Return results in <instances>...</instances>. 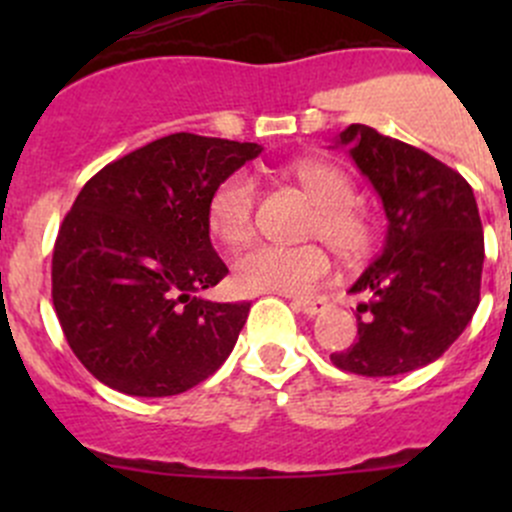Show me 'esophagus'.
Listing matches in <instances>:
<instances>
[{
    "label": "esophagus",
    "instance_id": "1",
    "mask_svg": "<svg viewBox=\"0 0 512 512\" xmlns=\"http://www.w3.org/2000/svg\"><path fill=\"white\" fill-rule=\"evenodd\" d=\"M292 307L299 309V312L309 314V317H314V314H319L324 307H327V302H324L322 297H309V299L299 297V299H292Z\"/></svg>",
    "mask_w": 512,
    "mask_h": 512
}]
</instances>
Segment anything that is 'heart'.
<instances>
[{"mask_svg":"<svg viewBox=\"0 0 512 512\" xmlns=\"http://www.w3.org/2000/svg\"><path fill=\"white\" fill-rule=\"evenodd\" d=\"M292 175L317 205L312 235L322 237L342 260L359 262L376 245V223L354 205V183L342 168L322 160L292 165ZM257 183L237 170L213 190L208 203V227L227 247L247 242L255 232ZM332 270L327 250L319 245H255L232 262V282L242 292L307 294Z\"/></svg>","mask_w":512,"mask_h":512,"instance_id":"heart-1","label":"heart"}]
</instances>
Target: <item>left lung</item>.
<instances>
[{"label":"left lung","instance_id":"obj_1","mask_svg":"<svg viewBox=\"0 0 512 512\" xmlns=\"http://www.w3.org/2000/svg\"><path fill=\"white\" fill-rule=\"evenodd\" d=\"M334 146L349 148L389 225L349 289L366 294L356 307L359 339L332 361L361 376L409 374L446 352L478 309L485 245L476 195L446 163L361 123Z\"/></svg>","mask_w":512,"mask_h":512}]
</instances>
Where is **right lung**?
<instances>
[{
    "mask_svg": "<svg viewBox=\"0 0 512 512\" xmlns=\"http://www.w3.org/2000/svg\"><path fill=\"white\" fill-rule=\"evenodd\" d=\"M262 146L170 133L101 168L59 227L51 299L71 352L128 396H175L220 369L250 302H213V190Z\"/></svg>",
    "mask_w": 512,
    "mask_h": 512,
    "instance_id": "obj_1",
    "label": "right lung"
}]
</instances>
